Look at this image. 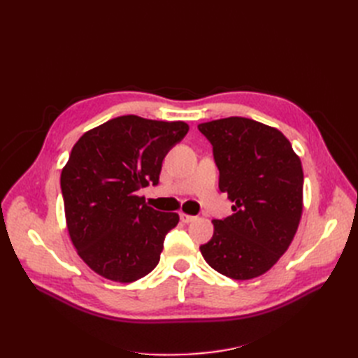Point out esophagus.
Segmentation results:
<instances>
[{
  "label": "esophagus",
  "mask_w": 358,
  "mask_h": 358,
  "mask_svg": "<svg viewBox=\"0 0 358 358\" xmlns=\"http://www.w3.org/2000/svg\"><path fill=\"white\" fill-rule=\"evenodd\" d=\"M179 216H180V221H182L183 224H189V222H192L194 220H196V216H192V215H187V213H180Z\"/></svg>",
  "instance_id": "1"
}]
</instances>
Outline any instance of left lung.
<instances>
[{"mask_svg":"<svg viewBox=\"0 0 358 358\" xmlns=\"http://www.w3.org/2000/svg\"><path fill=\"white\" fill-rule=\"evenodd\" d=\"M199 129L213 148L220 189L233 201L230 216L212 221L201 255L224 276L257 278L294 239L303 212L301 161L279 129L254 119H216Z\"/></svg>","mask_w":358,"mask_h":358,"instance_id":"1","label":"left lung"}]
</instances>
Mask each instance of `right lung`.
<instances>
[{"mask_svg":"<svg viewBox=\"0 0 358 358\" xmlns=\"http://www.w3.org/2000/svg\"><path fill=\"white\" fill-rule=\"evenodd\" d=\"M188 129L182 121L125 115L90 129L73 146L61 173L67 230L95 273L128 284L158 264L179 215L155 210L137 191L158 185L162 159Z\"/></svg>","mask_w":358,"mask_h":358,"instance_id":"add662e5","label":"right lung"}]
</instances>
